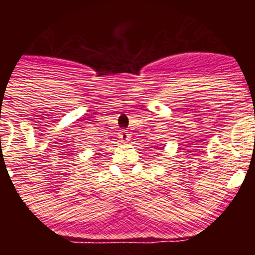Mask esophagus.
<instances>
[{
  "label": "esophagus",
  "mask_w": 255,
  "mask_h": 255,
  "mask_svg": "<svg viewBox=\"0 0 255 255\" xmlns=\"http://www.w3.org/2000/svg\"><path fill=\"white\" fill-rule=\"evenodd\" d=\"M129 138H130V134L128 131H121L120 132V139L123 141H128V140H129Z\"/></svg>",
  "instance_id": "1"
}]
</instances>
